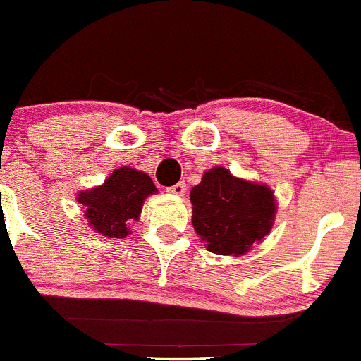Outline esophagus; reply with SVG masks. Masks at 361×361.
Returning <instances> with one entry per match:
<instances>
[{
	"label": "esophagus",
	"mask_w": 361,
	"mask_h": 361,
	"mask_svg": "<svg viewBox=\"0 0 361 361\" xmlns=\"http://www.w3.org/2000/svg\"><path fill=\"white\" fill-rule=\"evenodd\" d=\"M169 192H172V195H177V196H184L185 184H184V182H177L176 185L169 188Z\"/></svg>",
	"instance_id": "1"
}]
</instances>
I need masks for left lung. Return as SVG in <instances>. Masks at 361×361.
<instances>
[{"instance_id":"1","label":"left lung","mask_w":361,"mask_h":361,"mask_svg":"<svg viewBox=\"0 0 361 361\" xmlns=\"http://www.w3.org/2000/svg\"><path fill=\"white\" fill-rule=\"evenodd\" d=\"M192 226L214 254L240 255L273 226L276 203L269 188L233 177L222 166L208 170L191 189Z\"/></svg>"}]
</instances>
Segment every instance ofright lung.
Wrapping results in <instances>:
<instances>
[{
  "mask_svg": "<svg viewBox=\"0 0 361 361\" xmlns=\"http://www.w3.org/2000/svg\"><path fill=\"white\" fill-rule=\"evenodd\" d=\"M156 192L147 173L121 166L100 188H94L78 196L88 224L109 238H125L130 233V221L139 219L144 198Z\"/></svg>",
  "mask_w": 361,
  "mask_h": 361,
  "instance_id": "add662e5",
  "label": "right lung"
}]
</instances>
